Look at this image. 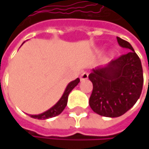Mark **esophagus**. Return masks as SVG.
<instances>
[{
  "instance_id": "esophagus-1",
  "label": "esophagus",
  "mask_w": 149,
  "mask_h": 149,
  "mask_svg": "<svg viewBox=\"0 0 149 149\" xmlns=\"http://www.w3.org/2000/svg\"><path fill=\"white\" fill-rule=\"evenodd\" d=\"M88 77H89V73L86 72H84L81 74V76H80V80H81V81H84V80L88 79Z\"/></svg>"
}]
</instances>
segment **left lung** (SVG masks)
<instances>
[{"instance_id":"1","label":"left lung","mask_w":149,"mask_h":149,"mask_svg":"<svg viewBox=\"0 0 149 149\" xmlns=\"http://www.w3.org/2000/svg\"><path fill=\"white\" fill-rule=\"evenodd\" d=\"M116 40L120 46L131 52L92 69L89 75L93 84L89 104L95 113L105 117H118L130 109L143 85L141 59L128 41L119 37Z\"/></svg>"}]
</instances>
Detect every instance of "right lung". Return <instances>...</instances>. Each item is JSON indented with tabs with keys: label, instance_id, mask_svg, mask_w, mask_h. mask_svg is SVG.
Masks as SVG:
<instances>
[{
	"label": "right lung",
	"instance_id": "add662e5",
	"mask_svg": "<svg viewBox=\"0 0 149 149\" xmlns=\"http://www.w3.org/2000/svg\"><path fill=\"white\" fill-rule=\"evenodd\" d=\"M79 82H80V79L78 77L77 79L73 80V81L70 82L67 84V86H66V88H65L62 97H60V99L54 104L52 108H50L49 109H47L46 111L41 113V114H39V115H30V116L33 117V118H35V119L44 120V119H48V118H52V117L58 116L65 109V106L67 104L68 96H69L70 92L78 84Z\"/></svg>",
	"mask_w": 149,
	"mask_h": 149
}]
</instances>
